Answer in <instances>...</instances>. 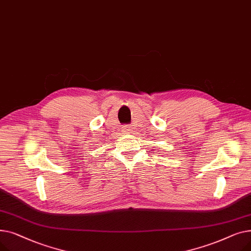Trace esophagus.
<instances>
[{
  "instance_id": "obj_1",
  "label": "esophagus",
  "mask_w": 251,
  "mask_h": 251,
  "mask_svg": "<svg viewBox=\"0 0 251 251\" xmlns=\"http://www.w3.org/2000/svg\"><path fill=\"white\" fill-rule=\"evenodd\" d=\"M130 131H131V128H130V127H128V126H124V128H123V132H124L125 134H129V133H130Z\"/></svg>"
}]
</instances>
